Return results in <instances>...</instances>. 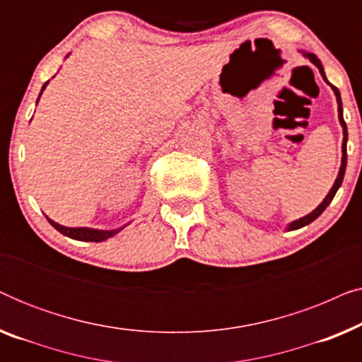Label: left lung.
<instances>
[{
	"label": "left lung",
	"mask_w": 362,
	"mask_h": 362,
	"mask_svg": "<svg viewBox=\"0 0 362 362\" xmlns=\"http://www.w3.org/2000/svg\"><path fill=\"white\" fill-rule=\"evenodd\" d=\"M305 56L310 59L311 62L315 64L316 67L320 69V72H321V76H323V78L326 81V77H325V71H323V66H321V62H320V59L315 56V54H311V52H305ZM333 87V90H334V95H336V98H338V112H339V122H341V125H343V135H344V138H343V160H341V168H339V175H338V177H336V181H334V185H333V187H331V191L328 192V196L325 197V201L321 202V204L316 207V209L311 212V214H308V216H305V217H301V219H298V221H295V222H291V224L288 226V230H295V229H300V227H303V226H308L310 222H313L316 217H318L321 212H323L326 207L329 206V202L333 201V197H334V194H336V191L339 189V186H341V182H343V177H344V171H346V160H348V153H346V141H348V127H346V122H344V118H343V105H341V95H339V90L338 88H336L334 86H331Z\"/></svg>",
	"instance_id": "obj_1"
}]
</instances>
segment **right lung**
Returning <instances> with one entry per match:
<instances>
[{
	"instance_id": "1",
	"label": "right lung",
	"mask_w": 362,
	"mask_h": 362,
	"mask_svg": "<svg viewBox=\"0 0 362 362\" xmlns=\"http://www.w3.org/2000/svg\"><path fill=\"white\" fill-rule=\"evenodd\" d=\"M49 83V81L44 83L42 86V90L46 88V86ZM41 90V92H42ZM41 97V95H39ZM49 222H51V226L54 227V229H57L61 234L71 237V239H76V240H86V242H102L108 239V237L115 235L117 232H120L122 229L118 230H97V229H88V227H64L61 224H57V222H54L51 219H47Z\"/></svg>"
}]
</instances>
